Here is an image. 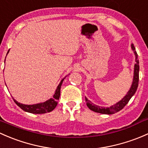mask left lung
<instances>
[{
    "mask_svg": "<svg viewBox=\"0 0 148 148\" xmlns=\"http://www.w3.org/2000/svg\"><path fill=\"white\" fill-rule=\"evenodd\" d=\"M131 48L134 51V53L135 55V61L136 63L135 65V68H134V77H133V81H132V84L131 85V88L130 90L127 92V95H125L120 102L117 103L116 104L114 105V106H111L110 108H103L100 107V106H95V105L92 104L90 100H88V99L85 97V102H86L87 106L89 108V109H90L91 110L94 111L95 112H99V113L102 114H114L117 112H119L120 110H121L127 104V103L129 102V100H130V98L134 95V94L136 92L137 89H138V82H139V61L138 60V54H137L136 51H135V48L133 44L131 45Z\"/></svg>",
    "mask_w": 148,
    "mask_h": 148,
    "instance_id": "1",
    "label": "left lung"
}]
</instances>
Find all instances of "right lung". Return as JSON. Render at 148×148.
Listing matches in <instances>:
<instances>
[{
    "mask_svg": "<svg viewBox=\"0 0 148 148\" xmlns=\"http://www.w3.org/2000/svg\"><path fill=\"white\" fill-rule=\"evenodd\" d=\"M9 51H10V50H9ZM9 51H8V53ZM63 80L64 79L61 80L60 84L58 86L53 97L50 99V100L44 102V103H38V104L36 105H24L21 104V103H18V102L16 101V100H14V99H13V100H14V102L16 103V104L17 105L18 107L21 108V109L23 110L25 112L34 114H42L51 112V111L55 109V108L57 106L58 101L59 97H60V88H61V85L62 83H63Z\"/></svg>",
    "mask_w": 148,
    "mask_h": 148,
    "instance_id": "obj_1",
    "label": "right lung"
}]
</instances>
